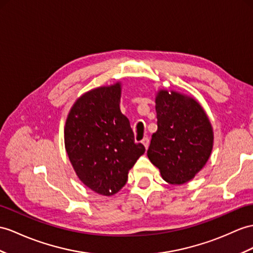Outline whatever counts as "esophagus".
<instances>
[{
    "label": "esophagus",
    "instance_id": "esophagus-1",
    "mask_svg": "<svg viewBox=\"0 0 253 253\" xmlns=\"http://www.w3.org/2000/svg\"><path fill=\"white\" fill-rule=\"evenodd\" d=\"M141 144H143L145 146V148L147 149L148 146H149V138L148 137H144L143 140H141Z\"/></svg>",
    "mask_w": 253,
    "mask_h": 253
}]
</instances>
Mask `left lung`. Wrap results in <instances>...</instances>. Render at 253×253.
<instances>
[{"label":"left lung","mask_w":253,"mask_h":253,"mask_svg":"<svg viewBox=\"0 0 253 253\" xmlns=\"http://www.w3.org/2000/svg\"><path fill=\"white\" fill-rule=\"evenodd\" d=\"M158 130L147 156L165 181L182 184L203 169L212 149V127L194 98L161 90L156 98Z\"/></svg>","instance_id":"8db88e82"}]
</instances>
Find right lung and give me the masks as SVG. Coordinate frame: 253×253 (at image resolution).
Returning a JSON list of instances; mask_svg holds the SVG:
<instances>
[{"label": "right lung", "mask_w": 253, "mask_h": 253, "mask_svg": "<svg viewBox=\"0 0 253 253\" xmlns=\"http://www.w3.org/2000/svg\"><path fill=\"white\" fill-rule=\"evenodd\" d=\"M120 84L91 90L74 104L66 119L65 149L79 179L94 192L113 195L145 152L120 110Z\"/></svg>", "instance_id": "right-lung-1"}]
</instances>
